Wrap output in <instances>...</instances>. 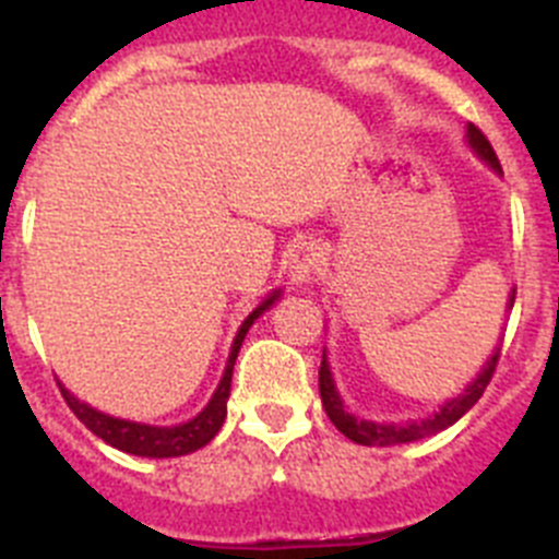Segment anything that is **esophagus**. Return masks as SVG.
<instances>
[{
  "label": "esophagus",
  "instance_id": "34e87169",
  "mask_svg": "<svg viewBox=\"0 0 559 559\" xmlns=\"http://www.w3.org/2000/svg\"><path fill=\"white\" fill-rule=\"evenodd\" d=\"M319 265H322V249H319V243H313V240H308V243L296 246L294 257H290V269H288V280L290 285H305L310 283L316 276V271H319Z\"/></svg>",
  "mask_w": 559,
  "mask_h": 559
}]
</instances>
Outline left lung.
<instances>
[{"label":"left lung","mask_w":559,"mask_h":559,"mask_svg":"<svg viewBox=\"0 0 559 559\" xmlns=\"http://www.w3.org/2000/svg\"><path fill=\"white\" fill-rule=\"evenodd\" d=\"M464 142L476 153L478 159L484 165L490 167L496 176H501V165H498L496 153H492L490 142L484 140V133L478 131L476 126H467L464 131ZM515 305V290H510L507 296V310H512ZM501 335H498V344L490 349L487 360L481 364L476 374L467 380V386L462 389L459 394L448 397L437 412H431L428 417L423 419H403V423H383V419H369V417H358V414L349 412L344 406V400H341L338 386H335V378H333V367H330V358H328V349L322 355V369H319V392H322V406L328 412L330 423L338 428L341 433L358 445H367V448H392V445H406V442H417V439H426L433 437V433L445 431L451 428L456 419H462L464 414L471 412L473 406L478 403V397L484 394L487 383H490L492 372H496V364H498V353H501Z\"/></svg>","instance_id":"8db88e82"}]
</instances>
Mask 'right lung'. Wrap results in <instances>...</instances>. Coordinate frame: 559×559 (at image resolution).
I'll return each instance as SVG.
<instances>
[{
	"label": "right lung",
	"instance_id": "add662e5",
	"mask_svg": "<svg viewBox=\"0 0 559 559\" xmlns=\"http://www.w3.org/2000/svg\"><path fill=\"white\" fill-rule=\"evenodd\" d=\"M280 296L283 290L276 288L265 296L263 302L257 305L249 316L243 319V324L237 328L235 341H231L229 358H226L224 374H221L218 389L212 392L210 403L201 408L199 414L187 423H176V426H151V423H136V419H122V417H111L106 412H97L88 403L78 400L75 394L69 392L63 386L61 380H58V386H61L63 400H67V406L75 412V417L81 419L83 426L88 431L100 437L106 445L117 448L122 453H131V456H145V459H173V456H187V453H195L199 448L210 445L215 433L221 431L226 419V400H229L231 392V369H235V360L240 347H243L246 333L251 330V324L265 313V310L274 308L280 302Z\"/></svg>",
	"mask_w": 559,
	"mask_h": 559
}]
</instances>
